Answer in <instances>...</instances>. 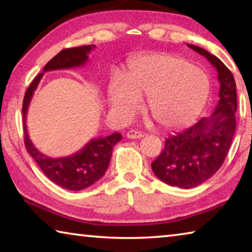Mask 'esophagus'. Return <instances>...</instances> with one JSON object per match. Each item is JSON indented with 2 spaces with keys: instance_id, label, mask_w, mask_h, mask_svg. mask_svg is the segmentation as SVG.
Instances as JSON below:
<instances>
[{
  "instance_id": "34e87169",
  "label": "esophagus",
  "mask_w": 252,
  "mask_h": 252,
  "mask_svg": "<svg viewBox=\"0 0 252 252\" xmlns=\"http://www.w3.org/2000/svg\"><path fill=\"white\" fill-rule=\"evenodd\" d=\"M126 136L129 139H141L143 134L141 133L140 131H136V130H130L129 132L126 133Z\"/></svg>"
}]
</instances>
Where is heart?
Returning <instances> with one entry per match:
<instances>
[{"instance_id": "heart-1", "label": "heart", "mask_w": 252, "mask_h": 252, "mask_svg": "<svg viewBox=\"0 0 252 252\" xmlns=\"http://www.w3.org/2000/svg\"><path fill=\"white\" fill-rule=\"evenodd\" d=\"M210 94L207 73L173 54H152L131 62L125 81L111 80V110L121 122H129L148 98L153 119L165 129L189 126L202 112Z\"/></svg>"}]
</instances>
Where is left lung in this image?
I'll return each mask as SVG.
<instances>
[{"label": "left lung", "mask_w": 252, "mask_h": 252, "mask_svg": "<svg viewBox=\"0 0 252 252\" xmlns=\"http://www.w3.org/2000/svg\"><path fill=\"white\" fill-rule=\"evenodd\" d=\"M216 67L220 83L219 102L210 117L165 140V146L151 167L169 186L191 189L212 177L222 165L236 131L237 91L231 72L220 60L202 48L187 44Z\"/></svg>", "instance_id": "obj_1"}]
</instances>
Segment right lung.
<instances>
[{"label":"right lung","instance_id":"add662e5","mask_svg":"<svg viewBox=\"0 0 252 252\" xmlns=\"http://www.w3.org/2000/svg\"><path fill=\"white\" fill-rule=\"evenodd\" d=\"M94 49L95 45L91 44L64 49L59 52L46 63L43 72L37 74L30 84L25 92L22 105L24 143L27 151L51 181L71 191L83 190L103 177L110 163L113 147L121 141L122 135L116 132L104 138L92 139L74 155L54 159L44 156L33 146L25 122H27V113L33 93L45 72L82 66L88 61V54Z\"/></svg>","mask_w":252,"mask_h":252}]
</instances>
